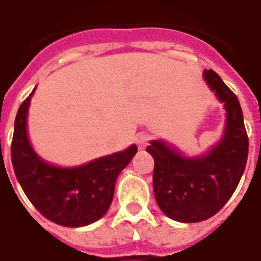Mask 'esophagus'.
<instances>
[{
  "instance_id": "34e87169",
  "label": "esophagus",
  "mask_w": 261,
  "mask_h": 261,
  "mask_svg": "<svg viewBox=\"0 0 261 261\" xmlns=\"http://www.w3.org/2000/svg\"><path fill=\"white\" fill-rule=\"evenodd\" d=\"M148 139H149V136H148L147 133H140V135H137L136 136L137 147L140 148V149H144L148 143Z\"/></svg>"
}]
</instances>
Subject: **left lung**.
Wrapping results in <instances>:
<instances>
[{
    "label": "left lung",
    "mask_w": 261,
    "mask_h": 261,
    "mask_svg": "<svg viewBox=\"0 0 261 261\" xmlns=\"http://www.w3.org/2000/svg\"><path fill=\"white\" fill-rule=\"evenodd\" d=\"M203 79L224 103L222 136L201 155L189 156L164 140H151L153 193L160 210L178 222H201L218 213L234 193L248 159V136L237 97L213 70Z\"/></svg>",
    "instance_id": "1"
}]
</instances>
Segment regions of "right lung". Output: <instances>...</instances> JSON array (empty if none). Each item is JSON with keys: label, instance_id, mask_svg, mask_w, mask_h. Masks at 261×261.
<instances>
[{"label": "right lung", "instance_id": "1", "mask_svg": "<svg viewBox=\"0 0 261 261\" xmlns=\"http://www.w3.org/2000/svg\"><path fill=\"white\" fill-rule=\"evenodd\" d=\"M29 97L18 108L12 140V164L25 195L45 218L62 226L79 228L105 216L113 201L118 175L136 155L135 144L85 164L60 167L33 149L28 136Z\"/></svg>", "mask_w": 261, "mask_h": 261}]
</instances>
